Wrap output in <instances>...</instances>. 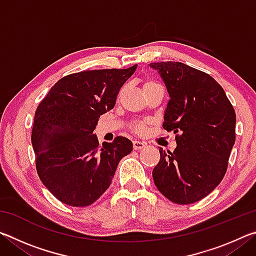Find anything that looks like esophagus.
<instances>
[{"instance_id": "esophagus-1", "label": "esophagus", "mask_w": 256, "mask_h": 256, "mask_svg": "<svg viewBox=\"0 0 256 256\" xmlns=\"http://www.w3.org/2000/svg\"><path fill=\"white\" fill-rule=\"evenodd\" d=\"M146 142H144V141H138V140L133 141V148H134V150H141V149L146 148Z\"/></svg>"}]
</instances>
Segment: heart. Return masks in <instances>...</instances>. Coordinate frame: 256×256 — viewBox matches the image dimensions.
Returning a JSON list of instances; mask_svg holds the SVG:
<instances>
[{
  "instance_id": "b5f03b06",
  "label": "heart",
  "mask_w": 256,
  "mask_h": 256,
  "mask_svg": "<svg viewBox=\"0 0 256 256\" xmlns=\"http://www.w3.org/2000/svg\"><path fill=\"white\" fill-rule=\"evenodd\" d=\"M151 84H156L154 81H146V84H144V86H151ZM144 128H146V126H144V124H136V132H138V133H142L144 131Z\"/></svg>"
}]
</instances>
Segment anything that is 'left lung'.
I'll return each mask as SVG.
<instances>
[{
    "instance_id": "obj_1",
    "label": "left lung",
    "mask_w": 256,
    "mask_h": 256,
    "mask_svg": "<svg viewBox=\"0 0 256 256\" xmlns=\"http://www.w3.org/2000/svg\"><path fill=\"white\" fill-rule=\"evenodd\" d=\"M149 66L170 98L162 126L180 132L172 152L159 149L154 185L172 202L190 204L210 194L226 174L235 144V110L222 86L206 73L180 62Z\"/></svg>"
}]
</instances>
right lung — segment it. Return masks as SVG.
<instances>
[{
	"instance_id": "add662e5",
	"label": "right lung",
	"mask_w": 256,
	"mask_h": 256,
	"mask_svg": "<svg viewBox=\"0 0 256 256\" xmlns=\"http://www.w3.org/2000/svg\"><path fill=\"white\" fill-rule=\"evenodd\" d=\"M136 66L66 76L38 105L32 133L37 172L60 202L92 204L110 188L120 160L132 151V142L124 136L100 146L94 131Z\"/></svg>"
}]
</instances>
